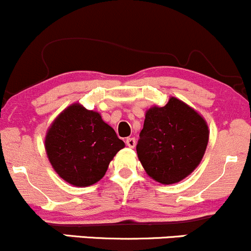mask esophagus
I'll use <instances>...</instances> for the list:
<instances>
[{
    "instance_id": "obj_1",
    "label": "esophagus",
    "mask_w": 251,
    "mask_h": 251,
    "mask_svg": "<svg viewBox=\"0 0 251 251\" xmlns=\"http://www.w3.org/2000/svg\"><path fill=\"white\" fill-rule=\"evenodd\" d=\"M126 146L130 147V148L135 147V139H134V137H126Z\"/></svg>"
}]
</instances>
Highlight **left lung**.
<instances>
[{"label":"left lung","mask_w":251,"mask_h":251,"mask_svg":"<svg viewBox=\"0 0 251 251\" xmlns=\"http://www.w3.org/2000/svg\"><path fill=\"white\" fill-rule=\"evenodd\" d=\"M208 137L204 118L171 97L165 106H152L146 111L136 145L137 157L148 176L161 184H172L198 168Z\"/></svg>","instance_id":"obj_1"}]
</instances>
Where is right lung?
Masks as SVG:
<instances>
[{"instance_id":"add662e5","label":"right lung","mask_w":251,"mask_h":251,"mask_svg":"<svg viewBox=\"0 0 251 251\" xmlns=\"http://www.w3.org/2000/svg\"><path fill=\"white\" fill-rule=\"evenodd\" d=\"M125 146L99 112L79 103L64 109L45 136L53 170L75 187H88L103 178L110 161Z\"/></svg>"}]
</instances>
